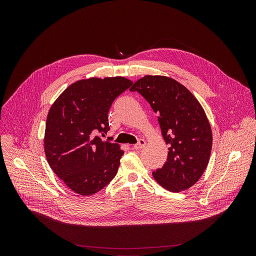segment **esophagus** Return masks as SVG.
Wrapping results in <instances>:
<instances>
[{
	"mask_svg": "<svg viewBox=\"0 0 256 256\" xmlns=\"http://www.w3.org/2000/svg\"><path fill=\"white\" fill-rule=\"evenodd\" d=\"M144 146H146V140L144 138H140L138 142L134 146V149L140 150V149H142Z\"/></svg>",
	"mask_w": 256,
	"mask_h": 256,
	"instance_id": "esophagus-1",
	"label": "esophagus"
}]
</instances>
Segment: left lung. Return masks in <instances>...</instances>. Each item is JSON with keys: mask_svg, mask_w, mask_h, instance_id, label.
I'll return each mask as SVG.
<instances>
[{"mask_svg": "<svg viewBox=\"0 0 256 256\" xmlns=\"http://www.w3.org/2000/svg\"><path fill=\"white\" fill-rule=\"evenodd\" d=\"M130 91H138L155 114L168 148L167 161L153 172L165 190L179 192L192 188L204 172L212 151V134L202 106L176 80L147 75Z\"/></svg>", "mask_w": 256, "mask_h": 256, "instance_id": "left-lung-1", "label": "left lung"}]
</instances>
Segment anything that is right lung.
<instances>
[{
  "label": "right lung",
  "instance_id": "add662e5",
  "mask_svg": "<svg viewBox=\"0 0 256 256\" xmlns=\"http://www.w3.org/2000/svg\"><path fill=\"white\" fill-rule=\"evenodd\" d=\"M124 77L90 78L70 85L52 105L46 124L44 153L52 171L81 196H91L118 173L124 151L103 140L114 99L132 86Z\"/></svg>",
  "mask_w": 256,
  "mask_h": 256
}]
</instances>
